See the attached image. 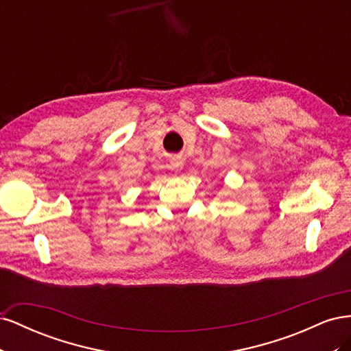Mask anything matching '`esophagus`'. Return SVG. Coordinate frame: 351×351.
I'll return each mask as SVG.
<instances>
[{
    "label": "esophagus",
    "mask_w": 351,
    "mask_h": 351,
    "mask_svg": "<svg viewBox=\"0 0 351 351\" xmlns=\"http://www.w3.org/2000/svg\"><path fill=\"white\" fill-rule=\"evenodd\" d=\"M167 167L169 169H173V171H180V169L183 168V161L178 158H173V159H169V164Z\"/></svg>",
    "instance_id": "obj_1"
}]
</instances>
